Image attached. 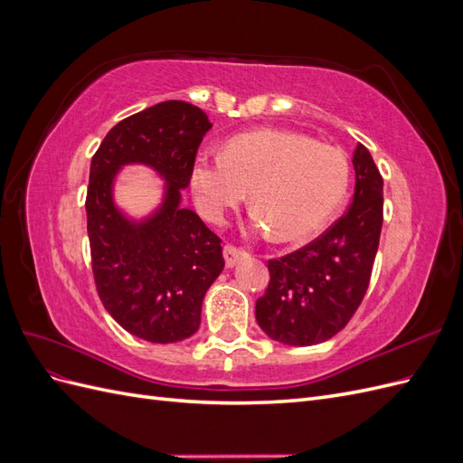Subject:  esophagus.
Returning a JSON list of instances; mask_svg holds the SVG:
<instances>
[{
	"label": "esophagus",
	"instance_id": "34e87169",
	"mask_svg": "<svg viewBox=\"0 0 463 463\" xmlns=\"http://www.w3.org/2000/svg\"><path fill=\"white\" fill-rule=\"evenodd\" d=\"M247 253L243 249H240V247H235V245H226L223 247V259H226V264H228V269H232V266H235V262L240 260V259H243Z\"/></svg>",
	"mask_w": 463,
	"mask_h": 463
}]
</instances>
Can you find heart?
Wrapping results in <instances>:
<instances>
[{"label":"heart","mask_w":463,"mask_h":463,"mask_svg":"<svg viewBox=\"0 0 463 463\" xmlns=\"http://www.w3.org/2000/svg\"><path fill=\"white\" fill-rule=\"evenodd\" d=\"M352 167L338 148L289 131L233 137L222 154L203 152L191 170L201 213L222 222L250 189V222L279 241L301 240L325 226L344 201Z\"/></svg>","instance_id":"1"}]
</instances>
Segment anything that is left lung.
I'll return each mask as SVG.
<instances>
[{
    "instance_id": "obj_1",
    "label": "left lung",
    "mask_w": 463,
    "mask_h": 463,
    "mask_svg": "<svg viewBox=\"0 0 463 463\" xmlns=\"http://www.w3.org/2000/svg\"><path fill=\"white\" fill-rule=\"evenodd\" d=\"M355 193L347 213L293 253L269 260L270 282L255 317L269 338L315 345L338 334L365 298L383 230V175L371 152H354Z\"/></svg>"
}]
</instances>
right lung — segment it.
Masks as SVG:
<instances>
[{
	"mask_svg": "<svg viewBox=\"0 0 463 463\" xmlns=\"http://www.w3.org/2000/svg\"><path fill=\"white\" fill-rule=\"evenodd\" d=\"M210 128L201 108L160 102L114 125L90 162L85 206L98 296L121 328L152 344L199 330L204 293L223 270L222 240L181 206ZM128 163L150 165L166 181L163 204L141 222L113 203V179Z\"/></svg>",
	"mask_w": 463,
	"mask_h": 463,
	"instance_id": "obj_1",
	"label": "right lung"
}]
</instances>
